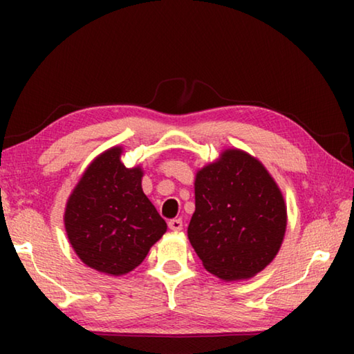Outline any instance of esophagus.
<instances>
[{
    "label": "esophagus",
    "mask_w": 354,
    "mask_h": 354,
    "mask_svg": "<svg viewBox=\"0 0 354 354\" xmlns=\"http://www.w3.org/2000/svg\"><path fill=\"white\" fill-rule=\"evenodd\" d=\"M169 227L171 231H181L183 230V220L181 218H173L169 221Z\"/></svg>",
    "instance_id": "1"
}]
</instances>
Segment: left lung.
<instances>
[{
	"instance_id": "8db88e82",
	"label": "left lung",
	"mask_w": 354,
	"mask_h": 354,
	"mask_svg": "<svg viewBox=\"0 0 354 354\" xmlns=\"http://www.w3.org/2000/svg\"><path fill=\"white\" fill-rule=\"evenodd\" d=\"M287 225L277 183L261 162L226 149L196 173L189 241L206 270L226 281L247 279L277 256Z\"/></svg>"
}]
</instances>
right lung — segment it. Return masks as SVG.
Returning <instances> with one entry per match:
<instances>
[{"label":"right lung","instance_id":"right-lung-1","mask_svg":"<svg viewBox=\"0 0 354 354\" xmlns=\"http://www.w3.org/2000/svg\"><path fill=\"white\" fill-rule=\"evenodd\" d=\"M122 148L98 156L65 209V230L80 259L95 270L124 274L145 259L167 231L142 190L140 167L120 162Z\"/></svg>","mask_w":354,"mask_h":354}]
</instances>
